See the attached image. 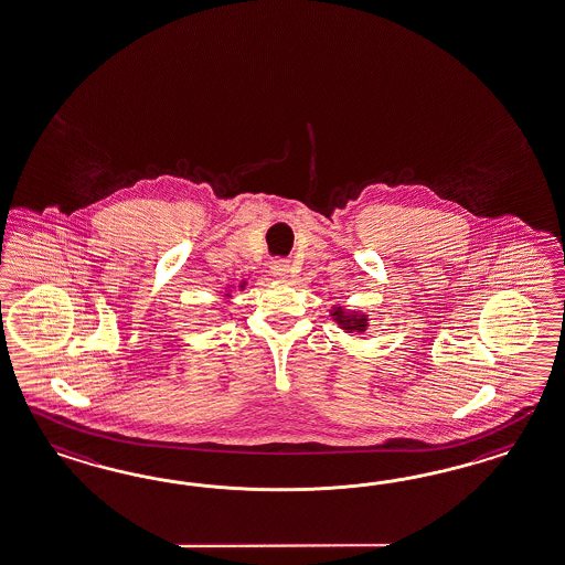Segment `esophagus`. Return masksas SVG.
Here are the masks:
<instances>
[{
    "mask_svg": "<svg viewBox=\"0 0 565 565\" xmlns=\"http://www.w3.org/2000/svg\"><path fill=\"white\" fill-rule=\"evenodd\" d=\"M269 274L274 277H288L289 274V262L288 259H274L269 263Z\"/></svg>",
    "mask_w": 565,
    "mask_h": 565,
    "instance_id": "34e87169",
    "label": "esophagus"
}]
</instances>
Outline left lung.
I'll return each mask as SVG.
<instances>
[{"mask_svg":"<svg viewBox=\"0 0 565 565\" xmlns=\"http://www.w3.org/2000/svg\"><path fill=\"white\" fill-rule=\"evenodd\" d=\"M334 320L341 324V329L344 331H365V327H367V318L363 317V315H344L343 308L339 306L337 310H334Z\"/></svg>","mask_w":565,"mask_h":565,"instance_id":"left-lung-1","label":"left lung"}]
</instances>
